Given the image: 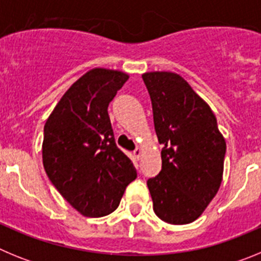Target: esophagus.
Returning <instances> with one entry per match:
<instances>
[{
    "label": "esophagus",
    "instance_id": "1",
    "mask_svg": "<svg viewBox=\"0 0 261 261\" xmlns=\"http://www.w3.org/2000/svg\"><path fill=\"white\" fill-rule=\"evenodd\" d=\"M133 155H135L136 159L141 158V155H142V150H141V149H138V147H137V149H136V150L133 151Z\"/></svg>",
    "mask_w": 261,
    "mask_h": 261
}]
</instances>
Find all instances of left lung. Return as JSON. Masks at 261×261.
<instances>
[{"mask_svg": "<svg viewBox=\"0 0 261 261\" xmlns=\"http://www.w3.org/2000/svg\"><path fill=\"white\" fill-rule=\"evenodd\" d=\"M162 144V170L147 180L154 213L172 225L197 220L222 181L226 142L213 111L171 71L142 74Z\"/></svg>", "mask_w": 261, "mask_h": 261, "instance_id": "obj_1", "label": "left lung"}]
</instances>
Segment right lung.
Segmentation results:
<instances>
[{"label": "right lung", "instance_id": "1", "mask_svg": "<svg viewBox=\"0 0 261 261\" xmlns=\"http://www.w3.org/2000/svg\"><path fill=\"white\" fill-rule=\"evenodd\" d=\"M128 78L123 71L91 69L62 95L44 125L45 172L85 217L112 213L137 177L132 161L115 142L108 116V105Z\"/></svg>", "mask_w": 261, "mask_h": 261}]
</instances>
